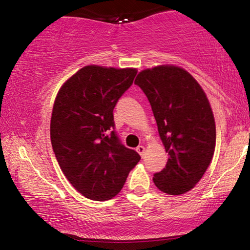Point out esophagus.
Segmentation results:
<instances>
[{
	"mask_svg": "<svg viewBox=\"0 0 250 250\" xmlns=\"http://www.w3.org/2000/svg\"><path fill=\"white\" fill-rule=\"evenodd\" d=\"M145 150H146V148L143 147V146H139V147L136 148V151H137V153H139L140 155H141V156H143V154H145Z\"/></svg>",
	"mask_w": 250,
	"mask_h": 250,
	"instance_id": "34e87169",
	"label": "esophagus"
}]
</instances>
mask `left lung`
<instances>
[{
  "label": "left lung",
  "instance_id": "obj_1",
  "mask_svg": "<svg viewBox=\"0 0 250 250\" xmlns=\"http://www.w3.org/2000/svg\"><path fill=\"white\" fill-rule=\"evenodd\" d=\"M135 84L150 103L169 155L166 167L154 174L155 186L170 195L187 193L202 179L215 150L216 129L207 96L188 71L175 65L142 70Z\"/></svg>",
  "mask_w": 250,
  "mask_h": 250
}]
</instances>
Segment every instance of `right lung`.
<instances>
[{
	"mask_svg": "<svg viewBox=\"0 0 250 250\" xmlns=\"http://www.w3.org/2000/svg\"><path fill=\"white\" fill-rule=\"evenodd\" d=\"M136 69L87 65L60 89L50 121V140L60 168L79 193L94 201L121 190L141 156L122 145L114 108L133 84Z\"/></svg>",
	"mask_w": 250,
	"mask_h": 250,
	"instance_id": "right-lung-1",
	"label": "right lung"
}]
</instances>
